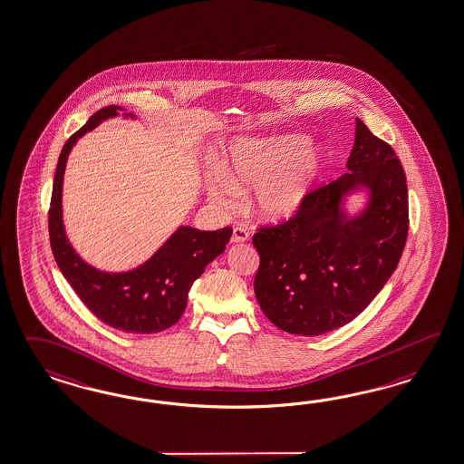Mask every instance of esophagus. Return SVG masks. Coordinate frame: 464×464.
I'll list each match as a JSON object with an SVG mask.
<instances>
[{
	"label": "esophagus",
	"mask_w": 464,
	"mask_h": 464,
	"mask_svg": "<svg viewBox=\"0 0 464 464\" xmlns=\"http://www.w3.org/2000/svg\"><path fill=\"white\" fill-rule=\"evenodd\" d=\"M249 240V232L244 227H236L232 232V242L240 244V242H247Z\"/></svg>",
	"instance_id": "34e87169"
}]
</instances>
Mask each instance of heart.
<instances>
[{
    "label": "heart",
    "mask_w": 464,
    "mask_h": 464,
    "mask_svg": "<svg viewBox=\"0 0 464 464\" xmlns=\"http://www.w3.org/2000/svg\"><path fill=\"white\" fill-rule=\"evenodd\" d=\"M324 151L303 134L238 138L227 150L224 169L207 181L208 198L234 208L238 191L254 188L252 208L266 222L296 217L318 187Z\"/></svg>",
    "instance_id": "1"
}]
</instances>
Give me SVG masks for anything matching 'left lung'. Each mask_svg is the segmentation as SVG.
Segmentation results:
<instances>
[{
    "label": "left lung",
    "mask_w": 464,
    "mask_h": 464,
    "mask_svg": "<svg viewBox=\"0 0 464 464\" xmlns=\"http://www.w3.org/2000/svg\"><path fill=\"white\" fill-rule=\"evenodd\" d=\"M346 168L313 191L296 217L252 237L261 257L256 297L283 332L316 336L350 323L401 261L409 230L404 168L392 146L358 118ZM360 189L368 203L350 216L343 198Z\"/></svg>",
    "instance_id": "obj_1"
}]
</instances>
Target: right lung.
I'll return each mask as SVG.
<instances>
[{
	"mask_svg": "<svg viewBox=\"0 0 464 464\" xmlns=\"http://www.w3.org/2000/svg\"><path fill=\"white\" fill-rule=\"evenodd\" d=\"M120 106L102 107L63 144L53 179L48 234L60 273L83 304L109 326L126 333H158L173 326L187 308L188 291L205 267L226 250L232 228L198 230L181 226L155 254L126 273L95 269L72 247L62 220L63 173L73 144L102 121L120 116ZM124 118L136 120L132 112Z\"/></svg>",
	"mask_w": 464,
	"mask_h": 464,
	"instance_id": "add662e5",
	"label": "right lung"
}]
</instances>
